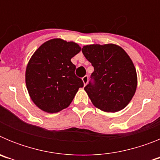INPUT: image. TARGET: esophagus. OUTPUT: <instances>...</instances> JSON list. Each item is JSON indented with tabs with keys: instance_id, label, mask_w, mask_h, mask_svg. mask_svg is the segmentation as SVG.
I'll list each match as a JSON object with an SVG mask.
<instances>
[{
	"instance_id": "esophagus-1",
	"label": "esophagus",
	"mask_w": 160,
	"mask_h": 160,
	"mask_svg": "<svg viewBox=\"0 0 160 160\" xmlns=\"http://www.w3.org/2000/svg\"><path fill=\"white\" fill-rule=\"evenodd\" d=\"M82 82L83 83H84V86H86V85L87 84V82H88V76H84V77L82 78Z\"/></svg>"
}]
</instances>
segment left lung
Segmentation results:
<instances>
[{
  "label": "left lung",
  "instance_id": "left-lung-1",
  "mask_svg": "<svg viewBox=\"0 0 160 160\" xmlns=\"http://www.w3.org/2000/svg\"><path fill=\"white\" fill-rule=\"evenodd\" d=\"M82 52L94 66L84 88L93 104L106 112L122 110L137 87L136 70L128 53L114 44L83 46Z\"/></svg>",
  "mask_w": 160,
  "mask_h": 160
}]
</instances>
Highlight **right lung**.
<instances>
[{
  "mask_svg": "<svg viewBox=\"0 0 160 160\" xmlns=\"http://www.w3.org/2000/svg\"><path fill=\"white\" fill-rule=\"evenodd\" d=\"M80 50L74 42L55 38L42 44L32 54L25 71V83L31 99L41 110L48 113L62 111L83 87L71 62Z\"/></svg>",
  "mask_w": 160,
  "mask_h": 160,
  "instance_id": "obj_1",
  "label": "right lung"
}]
</instances>
